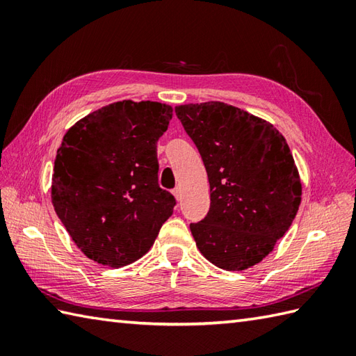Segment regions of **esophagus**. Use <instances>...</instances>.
I'll return each mask as SVG.
<instances>
[{
  "instance_id": "obj_1",
  "label": "esophagus",
  "mask_w": 356,
  "mask_h": 356,
  "mask_svg": "<svg viewBox=\"0 0 356 356\" xmlns=\"http://www.w3.org/2000/svg\"><path fill=\"white\" fill-rule=\"evenodd\" d=\"M172 194H174V197H176L177 200H180V194H182V190H180L179 186H177V188H174V190H172Z\"/></svg>"
}]
</instances>
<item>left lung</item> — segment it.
<instances>
[{"instance_id": "8db88e82", "label": "left lung", "mask_w": 356, "mask_h": 356, "mask_svg": "<svg viewBox=\"0 0 356 356\" xmlns=\"http://www.w3.org/2000/svg\"><path fill=\"white\" fill-rule=\"evenodd\" d=\"M207 168L211 205L190 229L217 268L260 263L291 228L301 202L298 170L274 125L225 102L177 105Z\"/></svg>"}]
</instances>
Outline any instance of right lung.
I'll return each instance as SVG.
<instances>
[{"instance_id":"right-lung-1","label":"right lung","mask_w":356,"mask_h":356,"mask_svg":"<svg viewBox=\"0 0 356 356\" xmlns=\"http://www.w3.org/2000/svg\"><path fill=\"white\" fill-rule=\"evenodd\" d=\"M170 105L120 101L65 133L51 176V203L90 260L122 268L145 255L176 199L159 186L157 140Z\"/></svg>"}]
</instances>
